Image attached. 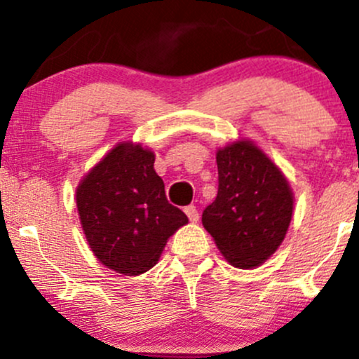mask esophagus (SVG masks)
Returning <instances> with one entry per match:
<instances>
[{
    "label": "esophagus",
    "instance_id": "esophagus-1",
    "mask_svg": "<svg viewBox=\"0 0 359 359\" xmlns=\"http://www.w3.org/2000/svg\"><path fill=\"white\" fill-rule=\"evenodd\" d=\"M186 215L189 217V220H191V222H193V224H196L198 220H200V213H198L196 206H194V205L187 206V208H186Z\"/></svg>",
    "mask_w": 359,
    "mask_h": 359
}]
</instances>
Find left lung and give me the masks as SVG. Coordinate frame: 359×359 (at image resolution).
Segmentation results:
<instances>
[{"instance_id": "left-lung-1", "label": "left lung", "mask_w": 359, "mask_h": 359, "mask_svg": "<svg viewBox=\"0 0 359 359\" xmlns=\"http://www.w3.org/2000/svg\"><path fill=\"white\" fill-rule=\"evenodd\" d=\"M219 193L203 212V227L224 259L255 269L283 243L293 215V191L285 173L253 140L217 149Z\"/></svg>"}]
</instances>
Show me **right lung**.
I'll list each match as a JSON object with an SVG mask.
<instances>
[{
    "label": "right lung",
    "mask_w": 359,
    "mask_h": 359,
    "mask_svg": "<svg viewBox=\"0 0 359 359\" xmlns=\"http://www.w3.org/2000/svg\"><path fill=\"white\" fill-rule=\"evenodd\" d=\"M154 158L142 144L119 142L76 187L88 247L100 264L125 276L149 271L168 238L189 222L166 200Z\"/></svg>",
    "instance_id": "obj_1"
}]
</instances>
